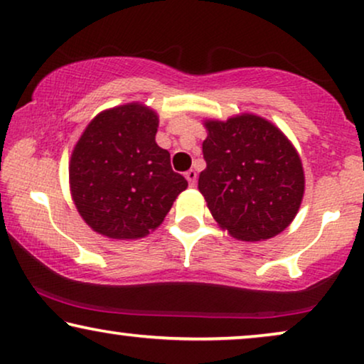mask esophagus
Masks as SVG:
<instances>
[{
  "mask_svg": "<svg viewBox=\"0 0 364 364\" xmlns=\"http://www.w3.org/2000/svg\"><path fill=\"white\" fill-rule=\"evenodd\" d=\"M186 178H187L188 186L193 187V186H196V183H197V172L192 171V168H191V171L186 172Z\"/></svg>",
  "mask_w": 364,
  "mask_h": 364,
  "instance_id": "34e87169",
  "label": "esophagus"
}]
</instances>
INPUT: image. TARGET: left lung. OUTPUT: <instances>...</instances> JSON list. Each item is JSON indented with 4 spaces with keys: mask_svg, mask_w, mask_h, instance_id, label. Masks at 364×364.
I'll return each mask as SVG.
<instances>
[{
    "mask_svg": "<svg viewBox=\"0 0 364 364\" xmlns=\"http://www.w3.org/2000/svg\"><path fill=\"white\" fill-rule=\"evenodd\" d=\"M205 171L198 191L232 237L267 240L290 225L300 208L305 177L290 141L265 119L243 114L205 122Z\"/></svg>",
    "mask_w": 364,
    "mask_h": 364,
    "instance_id": "obj_1",
    "label": "left lung"
}]
</instances>
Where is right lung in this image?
I'll list each match as a JSON object with an SVG mask.
<instances>
[{"mask_svg":"<svg viewBox=\"0 0 364 364\" xmlns=\"http://www.w3.org/2000/svg\"><path fill=\"white\" fill-rule=\"evenodd\" d=\"M159 119L141 104L109 109L74 147L69 182L77 212L109 238H141L159 227L187 181L156 144Z\"/></svg>","mask_w":364,"mask_h":364,"instance_id":"1","label":"right lung"}]
</instances>
